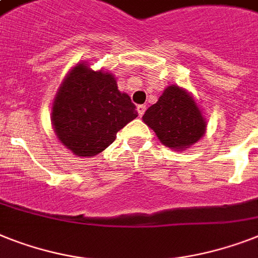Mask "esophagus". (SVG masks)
Returning <instances> with one entry per match:
<instances>
[{
  "mask_svg": "<svg viewBox=\"0 0 258 258\" xmlns=\"http://www.w3.org/2000/svg\"><path fill=\"white\" fill-rule=\"evenodd\" d=\"M146 104H139L138 107H136V110H138V114H139V116H143L144 112H146Z\"/></svg>",
  "mask_w": 258,
  "mask_h": 258,
  "instance_id": "34e87169",
  "label": "esophagus"
}]
</instances>
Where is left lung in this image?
<instances>
[{
    "mask_svg": "<svg viewBox=\"0 0 258 258\" xmlns=\"http://www.w3.org/2000/svg\"><path fill=\"white\" fill-rule=\"evenodd\" d=\"M144 123L159 140L173 150H184L205 133V119L194 98L177 86H169L143 115Z\"/></svg>",
    "mask_w": 258,
    "mask_h": 258,
    "instance_id": "8db88e82",
    "label": "left lung"
}]
</instances>
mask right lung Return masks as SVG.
Listing matches in <instances>:
<instances>
[{"mask_svg":"<svg viewBox=\"0 0 258 258\" xmlns=\"http://www.w3.org/2000/svg\"><path fill=\"white\" fill-rule=\"evenodd\" d=\"M135 108L131 98L119 91L112 75L82 63L59 87L51 119L58 139L69 150L78 156H94L138 116Z\"/></svg>","mask_w":258,"mask_h":258,"instance_id":"right-lung-1","label":"right lung"}]
</instances>
